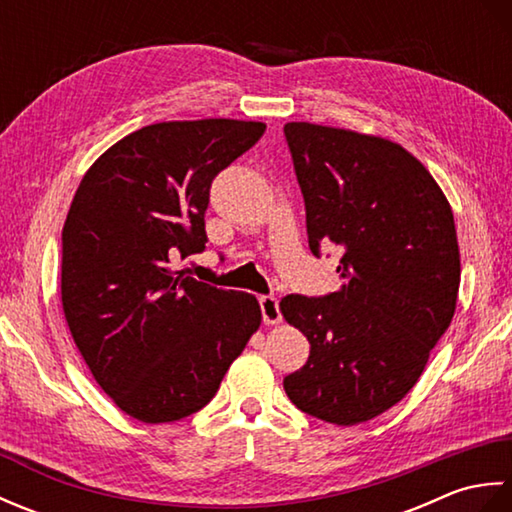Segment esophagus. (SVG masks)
<instances>
[{"label":"esophagus","instance_id":"34e87169","mask_svg":"<svg viewBox=\"0 0 512 512\" xmlns=\"http://www.w3.org/2000/svg\"><path fill=\"white\" fill-rule=\"evenodd\" d=\"M259 308H262V317L266 325H277L281 323V312H279V301L275 297H259Z\"/></svg>","mask_w":512,"mask_h":512}]
</instances>
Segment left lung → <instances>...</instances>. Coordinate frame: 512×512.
<instances>
[{
	"instance_id": "8db88e82",
	"label": "left lung",
	"mask_w": 512,
	"mask_h": 512,
	"mask_svg": "<svg viewBox=\"0 0 512 512\" xmlns=\"http://www.w3.org/2000/svg\"><path fill=\"white\" fill-rule=\"evenodd\" d=\"M306 200L308 244L341 250V288L288 295L279 310L310 341L284 378L292 405L352 427L394 407L418 383L447 332L460 288V246L440 184L387 138L286 123Z\"/></svg>"
}]
</instances>
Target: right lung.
Returning a JSON list of instances; mask_svg holds the SVG:
<instances>
[{
	"instance_id": "1",
	"label": "right lung",
	"mask_w": 512,
	"mask_h": 512,
	"mask_svg": "<svg viewBox=\"0 0 512 512\" xmlns=\"http://www.w3.org/2000/svg\"><path fill=\"white\" fill-rule=\"evenodd\" d=\"M235 118L165 121L94 160L63 224L61 303L72 339L114 405L140 422L209 405L259 325V301L171 259L200 253L213 178L262 138Z\"/></svg>"
}]
</instances>
